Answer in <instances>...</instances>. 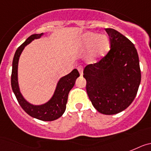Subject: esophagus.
I'll return each mask as SVG.
<instances>
[{"mask_svg": "<svg viewBox=\"0 0 151 151\" xmlns=\"http://www.w3.org/2000/svg\"><path fill=\"white\" fill-rule=\"evenodd\" d=\"M77 69H78V70H79V73L80 74H81V76L83 75V68H82V67H79Z\"/></svg>", "mask_w": 151, "mask_h": 151, "instance_id": "1", "label": "esophagus"}]
</instances>
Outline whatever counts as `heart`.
I'll use <instances>...</instances> for the list:
<instances>
[{"label": "heart", "mask_w": 151, "mask_h": 151, "mask_svg": "<svg viewBox=\"0 0 151 151\" xmlns=\"http://www.w3.org/2000/svg\"><path fill=\"white\" fill-rule=\"evenodd\" d=\"M77 46L81 50L89 49L87 58L90 62H94L104 57L110 48L109 39L106 35H97L88 32L83 34L77 40Z\"/></svg>", "instance_id": "obj_1"}]
</instances>
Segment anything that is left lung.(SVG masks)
<instances>
[{"label":"left lung","instance_id":"obj_1","mask_svg":"<svg viewBox=\"0 0 151 151\" xmlns=\"http://www.w3.org/2000/svg\"><path fill=\"white\" fill-rule=\"evenodd\" d=\"M111 49L99 62L83 70L86 93L94 108L114 115L128 108L137 95L141 74L137 49L133 43L113 29H106Z\"/></svg>","mask_w":151,"mask_h":151}]
</instances>
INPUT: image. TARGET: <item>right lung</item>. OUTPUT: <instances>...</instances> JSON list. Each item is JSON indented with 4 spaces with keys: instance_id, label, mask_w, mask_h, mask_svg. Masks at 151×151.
Instances as JSON below:
<instances>
[{
    "instance_id": "1",
    "label": "right lung",
    "mask_w": 151,
    "mask_h": 151,
    "mask_svg": "<svg viewBox=\"0 0 151 151\" xmlns=\"http://www.w3.org/2000/svg\"><path fill=\"white\" fill-rule=\"evenodd\" d=\"M44 32L39 34H32L21 45L16 51L12 64V74H11V86L15 94L18 103L25 112L32 118L42 121H54L60 118L66 109L68 93L75 84V81L80 74L77 69H74L70 74L61 77L58 81L55 90L52 97L46 103L40 105H34L25 99L21 93L18 82V64L19 57L27 45L33 40L42 36Z\"/></svg>"
}]
</instances>
